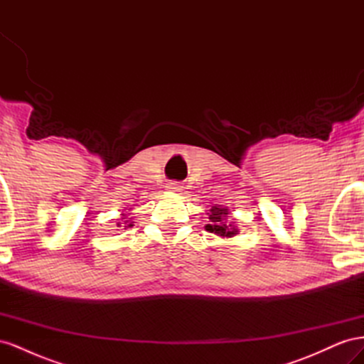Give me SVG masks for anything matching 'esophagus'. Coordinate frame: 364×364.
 <instances>
[{
  "label": "esophagus",
  "mask_w": 364,
  "mask_h": 364,
  "mask_svg": "<svg viewBox=\"0 0 364 364\" xmlns=\"http://www.w3.org/2000/svg\"><path fill=\"white\" fill-rule=\"evenodd\" d=\"M167 188H168L170 191H181V190H182V185H181V182L171 181V182L167 183Z\"/></svg>",
  "instance_id": "esophagus-1"
}]
</instances>
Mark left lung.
Masks as SVG:
<instances>
[{"label": "left lung", "instance_id": "1", "mask_svg": "<svg viewBox=\"0 0 364 364\" xmlns=\"http://www.w3.org/2000/svg\"><path fill=\"white\" fill-rule=\"evenodd\" d=\"M209 211H211V214H209V225L205 226L206 230L220 237H232L237 232L235 229L230 228V225H226V222H223L225 217L228 215V209L213 206V209H209Z\"/></svg>", "mask_w": 364, "mask_h": 364}]
</instances>
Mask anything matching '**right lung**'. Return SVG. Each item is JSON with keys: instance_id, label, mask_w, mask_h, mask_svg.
Instances as JSON below:
<instances>
[{"instance_id": "obj_1", "label": "right lung", "mask_w": 364, "mask_h": 364, "mask_svg": "<svg viewBox=\"0 0 364 364\" xmlns=\"http://www.w3.org/2000/svg\"><path fill=\"white\" fill-rule=\"evenodd\" d=\"M127 223V222H126ZM118 226H119V223H118ZM129 226H132V225H129Z\"/></svg>"}]
</instances>
